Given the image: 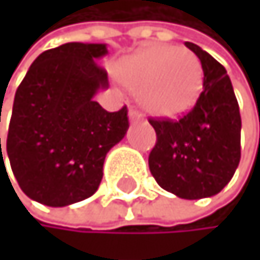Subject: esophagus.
<instances>
[{
    "mask_svg": "<svg viewBox=\"0 0 260 260\" xmlns=\"http://www.w3.org/2000/svg\"><path fill=\"white\" fill-rule=\"evenodd\" d=\"M129 120H131V121H139L140 120V115H139V112L136 111V109L134 107H131V109H129Z\"/></svg>",
    "mask_w": 260,
    "mask_h": 260,
    "instance_id": "1",
    "label": "esophagus"
}]
</instances>
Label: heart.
Masks as SVG:
<instances>
[{"mask_svg":"<svg viewBox=\"0 0 260 260\" xmlns=\"http://www.w3.org/2000/svg\"><path fill=\"white\" fill-rule=\"evenodd\" d=\"M118 79L140 93V104L159 118H178L195 106L203 88V67L187 48L149 45L117 67Z\"/></svg>","mask_w":260,"mask_h":260,"instance_id":"heart-1","label":"heart"}]
</instances>
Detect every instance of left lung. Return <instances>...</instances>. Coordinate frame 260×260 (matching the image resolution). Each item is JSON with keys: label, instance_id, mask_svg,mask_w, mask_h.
Listing matches in <instances>:
<instances>
[{"label": "left lung", "instance_id": "1", "mask_svg": "<svg viewBox=\"0 0 260 260\" xmlns=\"http://www.w3.org/2000/svg\"><path fill=\"white\" fill-rule=\"evenodd\" d=\"M185 46L203 67V92L187 115L154 120L157 142L149 172L164 190L184 200L214 197L231 181L240 162V111L224 67L190 42Z\"/></svg>", "mask_w": 260, "mask_h": 260}]
</instances>
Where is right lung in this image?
I'll use <instances>...</instances> for the list:
<instances>
[{
  "mask_svg": "<svg viewBox=\"0 0 260 260\" xmlns=\"http://www.w3.org/2000/svg\"><path fill=\"white\" fill-rule=\"evenodd\" d=\"M106 54L104 43L48 49L17 88L4 149L20 188L37 203L63 207L92 197L106 154L126 136V107L107 112L93 100L109 87L96 63ZM0 154L6 168L1 139Z\"/></svg>",
  "mask_w": 260,
  "mask_h": 260,
  "instance_id": "add662e5",
  "label": "right lung"
}]
</instances>
